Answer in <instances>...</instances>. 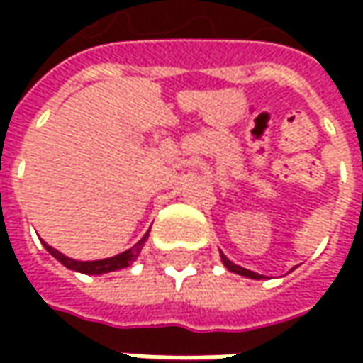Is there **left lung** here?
<instances>
[{
	"label": "left lung",
	"mask_w": 363,
	"mask_h": 363,
	"mask_svg": "<svg viewBox=\"0 0 363 363\" xmlns=\"http://www.w3.org/2000/svg\"><path fill=\"white\" fill-rule=\"evenodd\" d=\"M222 262L226 264V269L232 272H238V274H242V277H250V279H262V274H258V272H252L248 271V269H242V267H238V264H234V262H230L228 258L222 255Z\"/></svg>",
	"instance_id": "left-lung-1"
}]
</instances>
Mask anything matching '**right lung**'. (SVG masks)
<instances>
[{
	"label": "right lung",
	"instance_id": "1",
	"mask_svg": "<svg viewBox=\"0 0 363 363\" xmlns=\"http://www.w3.org/2000/svg\"><path fill=\"white\" fill-rule=\"evenodd\" d=\"M149 234H145L139 242L135 244L133 248L129 250H125V252H121L117 257H111L105 258V260H91V262H80V260H72V258L64 257L62 252H58L56 248H52L48 244H44L46 246V250H48L50 255L54 258H58L60 262H62L64 267H68V269H72V271L78 272H84V274H103V272H111V271H119V269H125V267H129L135 258L139 257V252H141V248H143V242H145V238Z\"/></svg>",
	"mask_w": 363,
	"mask_h": 363
}]
</instances>
